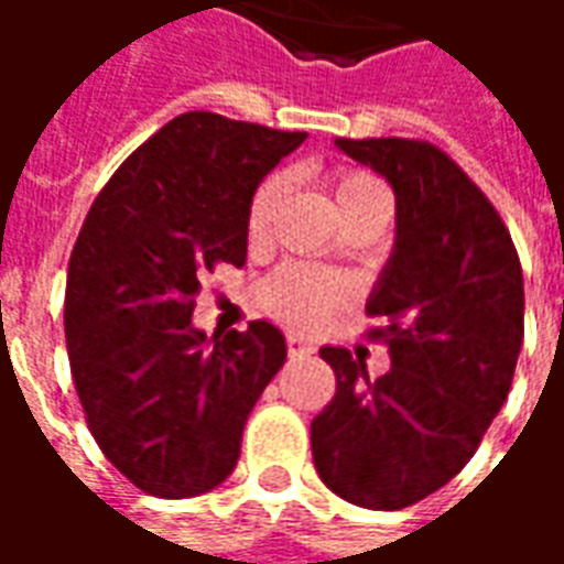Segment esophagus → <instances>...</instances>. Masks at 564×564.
I'll return each instance as SVG.
<instances>
[{
  "label": "esophagus",
  "mask_w": 564,
  "mask_h": 564,
  "mask_svg": "<svg viewBox=\"0 0 564 564\" xmlns=\"http://www.w3.org/2000/svg\"><path fill=\"white\" fill-rule=\"evenodd\" d=\"M285 347H289L291 356H310L313 352V344H306L301 334H285Z\"/></svg>",
  "instance_id": "obj_1"
}]
</instances>
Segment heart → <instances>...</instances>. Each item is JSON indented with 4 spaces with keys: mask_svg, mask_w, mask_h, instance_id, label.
I'll return each instance as SVG.
<instances>
[{
    "mask_svg": "<svg viewBox=\"0 0 564 564\" xmlns=\"http://www.w3.org/2000/svg\"><path fill=\"white\" fill-rule=\"evenodd\" d=\"M334 205L340 220L356 212L362 202L371 196H383L387 189L375 174L359 169H344L334 174L332 181ZM282 199V177L270 174L258 184V189L248 199V215H245V232L248 242L263 245L273 232L275 208ZM349 285L344 275L310 267V263H282L258 285V304L279 322H289L294 328H313L332 319L340 306L347 304Z\"/></svg>",
    "mask_w": 564,
    "mask_h": 564,
    "instance_id": "obj_1",
    "label": "heart"
}]
</instances>
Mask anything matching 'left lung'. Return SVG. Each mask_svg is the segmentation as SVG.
Wrapping results in <instances>:
<instances>
[{
    "label": "left lung",
    "instance_id": "obj_1",
    "mask_svg": "<svg viewBox=\"0 0 564 564\" xmlns=\"http://www.w3.org/2000/svg\"><path fill=\"white\" fill-rule=\"evenodd\" d=\"M395 189V248L365 313L393 368L371 380L344 347H322L337 390L310 426L334 495L402 510L452 482L510 393L525 334L522 263L507 224L436 143L337 138Z\"/></svg>",
    "mask_w": 564,
    "mask_h": 564
}]
</instances>
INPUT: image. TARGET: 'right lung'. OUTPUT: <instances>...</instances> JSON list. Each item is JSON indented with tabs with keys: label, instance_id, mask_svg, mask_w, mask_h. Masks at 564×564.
<instances>
[{
	"label": "right lung",
	"instance_id": "obj_1",
	"mask_svg": "<svg viewBox=\"0 0 564 564\" xmlns=\"http://www.w3.org/2000/svg\"><path fill=\"white\" fill-rule=\"evenodd\" d=\"M304 138L184 112L119 165L82 224L64 297L69 371L100 452L147 495L224 482L285 362L270 322L208 344L189 319L202 275L245 263L248 199Z\"/></svg>",
	"mask_w": 564,
	"mask_h": 564
}]
</instances>
